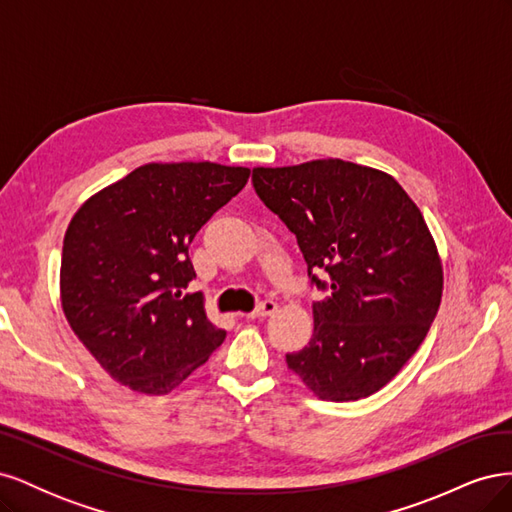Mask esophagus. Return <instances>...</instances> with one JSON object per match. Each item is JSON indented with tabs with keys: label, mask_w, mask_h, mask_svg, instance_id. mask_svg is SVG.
I'll use <instances>...</instances> for the list:
<instances>
[{
	"label": "esophagus",
	"mask_w": 512,
	"mask_h": 512,
	"mask_svg": "<svg viewBox=\"0 0 512 512\" xmlns=\"http://www.w3.org/2000/svg\"><path fill=\"white\" fill-rule=\"evenodd\" d=\"M277 312V303L275 301H265V303H260L252 314H247L245 318H267V316H273Z\"/></svg>",
	"instance_id": "34e87169"
}]
</instances>
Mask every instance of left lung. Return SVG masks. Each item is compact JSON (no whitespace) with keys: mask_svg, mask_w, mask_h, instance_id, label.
Instances as JSON below:
<instances>
[{"mask_svg":"<svg viewBox=\"0 0 512 512\" xmlns=\"http://www.w3.org/2000/svg\"><path fill=\"white\" fill-rule=\"evenodd\" d=\"M252 181L297 237L307 273L331 280L288 369L324 401L378 393L423 344L442 301V258L421 209L389 173L339 158L256 166Z\"/></svg>","mask_w":512,"mask_h":512,"instance_id":"obj_1","label":"left lung"}]
</instances>
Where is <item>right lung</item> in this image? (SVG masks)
<instances>
[{
    "instance_id": "obj_1",
    "label": "right lung",
    "mask_w": 512,
    "mask_h": 512,
    "mask_svg": "<svg viewBox=\"0 0 512 512\" xmlns=\"http://www.w3.org/2000/svg\"><path fill=\"white\" fill-rule=\"evenodd\" d=\"M250 168L149 162L106 185L72 215L59 269L74 335L117 382L166 395L205 365L226 331L207 318L188 247L237 196Z\"/></svg>"
}]
</instances>
